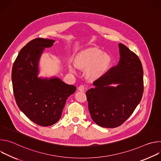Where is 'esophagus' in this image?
Returning a JSON list of instances; mask_svg holds the SVG:
<instances>
[{
    "instance_id": "34e87169",
    "label": "esophagus",
    "mask_w": 161,
    "mask_h": 161,
    "mask_svg": "<svg viewBox=\"0 0 161 161\" xmlns=\"http://www.w3.org/2000/svg\"><path fill=\"white\" fill-rule=\"evenodd\" d=\"M78 90H79L80 91H81V92H84V90H85V86H84V85H80V86H79Z\"/></svg>"
}]
</instances>
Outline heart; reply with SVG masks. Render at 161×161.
<instances>
[{
	"instance_id": "obj_1",
	"label": "heart",
	"mask_w": 161,
	"mask_h": 161,
	"mask_svg": "<svg viewBox=\"0 0 161 161\" xmlns=\"http://www.w3.org/2000/svg\"><path fill=\"white\" fill-rule=\"evenodd\" d=\"M110 55L100 49L90 48L84 50L76 57L75 64L80 69H86L88 78L96 80L103 76L108 69L111 63ZM69 70L75 73V67H70Z\"/></svg>"
}]
</instances>
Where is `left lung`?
Segmentation results:
<instances>
[{
	"label": "left lung",
	"instance_id": "obj_1",
	"mask_svg": "<svg viewBox=\"0 0 161 161\" xmlns=\"http://www.w3.org/2000/svg\"><path fill=\"white\" fill-rule=\"evenodd\" d=\"M120 60L86 92L91 118L98 125H122L140 103L143 93V71L140 60L122 43Z\"/></svg>",
	"mask_w": 161,
	"mask_h": 161
}]
</instances>
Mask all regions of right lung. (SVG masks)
<instances>
[{"label": "right lung", "mask_w": 161, "mask_h": 161, "mask_svg": "<svg viewBox=\"0 0 161 161\" xmlns=\"http://www.w3.org/2000/svg\"><path fill=\"white\" fill-rule=\"evenodd\" d=\"M55 41L36 38L18 53L12 69L14 98L19 109L35 124L46 127L60 119L66 100L76 87L59 78L39 77V60L46 48Z\"/></svg>", "instance_id": "add662e5"}]
</instances>
